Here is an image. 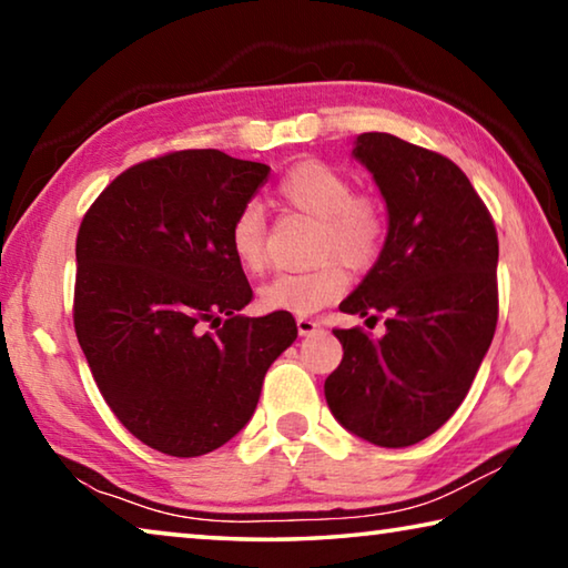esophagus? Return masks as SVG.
I'll list each match as a JSON object with an SVG mask.
<instances>
[{
    "label": "esophagus",
    "instance_id": "1",
    "mask_svg": "<svg viewBox=\"0 0 568 568\" xmlns=\"http://www.w3.org/2000/svg\"><path fill=\"white\" fill-rule=\"evenodd\" d=\"M315 331H321V323L318 321L307 318V315H301V318H297V333H301V335H313Z\"/></svg>",
    "mask_w": 568,
    "mask_h": 568
}]
</instances>
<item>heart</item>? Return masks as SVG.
Masks as SVG:
<instances>
[{
    "mask_svg": "<svg viewBox=\"0 0 568 568\" xmlns=\"http://www.w3.org/2000/svg\"><path fill=\"white\" fill-rule=\"evenodd\" d=\"M277 195L287 207L318 220L315 255L325 257L311 271L277 273L261 287L265 311L311 315L338 301L348 287L341 261L365 271L378 261L388 237V215L378 197L353 192L351 178L328 162H297L277 180ZM235 261L250 273L267 263V220L263 207L250 200L237 210L227 230Z\"/></svg>",
    "mask_w": 568,
    "mask_h": 568,
    "instance_id": "1",
    "label": "heart"
}]
</instances>
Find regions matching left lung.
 <instances>
[{
	"label": "left lung",
	"mask_w": 568,
	"mask_h": 568,
	"mask_svg": "<svg viewBox=\"0 0 568 568\" xmlns=\"http://www.w3.org/2000/svg\"><path fill=\"white\" fill-rule=\"evenodd\" d=\"M353 155L388 207V237L341 303L386 335L335 328L343 361L325 400L351 434L403 448L444 426L464 403L498 321L494 217L456 162L388 132H363Z\"/></svg>",
	"instance_id": "obj_1"
}]
</instances>
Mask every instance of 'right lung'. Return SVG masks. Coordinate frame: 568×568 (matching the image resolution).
<instances>
[{"label": "right lung", "instance_id": "add662e5", "mask_svg": "<svg viewBox=\"0 0 568 568\" xmlns=\"http://www.w3.org/2000/svg\"><path fill=\"white\" fill-rule=\"evenodd\" d=\"M271 168L220 150L138 162L77 233L74 333L114 416L160 454L227 444L255 413L291 313L245 318L253 287L227 230Z\"/></svg>", "mask_w": 568, "mask_h": 568}]
</instances>
